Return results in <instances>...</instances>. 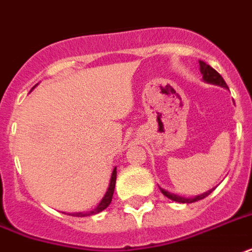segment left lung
Instances as JSON below:
<instances>
[{"label": "left lung", "instance_id": "8db88e82", "mask_svg": "<svg viewBox=\"0 0 252 252\" xmlns=\"http://www.w3.org/2000/svg\"><path fill=\"white\" fill-rule=\"evenodd\" d=\"M199 70H201V74H202V78L205 82L207 83H211V84H217V86H220V87H224V88H228L226 82L223 80V78L220 76L218 72H217L213 67H210L209 64H206L205 62L202 61H199ZM161 193L165 195V197H168L169 199H172V201H176V202H180V203H191V202H195V201H199V199H203L205 197L210 194L211 191L214 189H210L207 190L206 193H203V194H199L194 198H185V197H181V195H176V194H172V193H169L166 190L161 189Z\"/></svg>", "mask_w": 252, "mask_h": 252}]
</instances>
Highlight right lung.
<instances>
[{
    "label": "right lung",
    "instance_id": "add662e5",
    "mask_svg": "<svg viewBox=\"0 0 252 252\" xmlns=\"http://www.w3.org/2000/svg\"><path fill=\"white\" fill-rule=\"evenodd\" d=\"M115 184H116V168L113 169L112 176H111V181H109V186L107 191H105L104 197L101 199L99 205L91 211H87V213H71L70 216L72 217H88V216H94V214H97V213H100L104 209L109 206V203L112 201V195H113V190H115Z\"/></svg>",
    "mask_w": 252,
    "mask_h": 252
}]
</instances>
